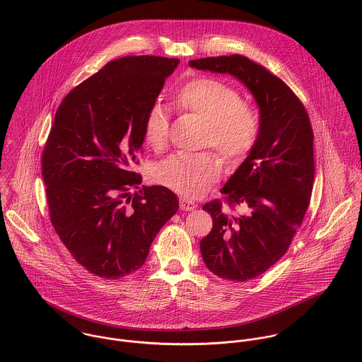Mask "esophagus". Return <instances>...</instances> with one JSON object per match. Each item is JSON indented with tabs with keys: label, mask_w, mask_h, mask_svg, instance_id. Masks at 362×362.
Masks as SVG:
<instances>
[{
	"label": "esophagus",
	"mask_w": 362,
	"mask_h": 362,
	"mask_svg": "<svg viewBox=\"0 0 362 362\" xmlns=\"http://www.w3.org/2000/svg\"><path fill=\"white\" fill-rule=\"evenodd\" d=\"M180 207H181V210H194V209H197V205L192 202V201H189V199H185V198H181L180 199Z\"/></svg>",
	"instance_id": "esophagus-1"
}]
</instances>
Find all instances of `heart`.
<instances>
[{
	"mask_svg": "<svg viewBox=\"0 0 362 362\" xmlns=\"http://www.w3.org/2000/svg\"><path fill=\"white\" fill-rule=\"evenodd\" d=\"M174 103L178 110L206 121L204 146H213L231 167L241 164L258 144L260 114L255 104L221 79L199 76L181 85ZM170 117L164 105L153 103L142 122L145 142L153 149L167 144ZM221 161L211 152L174 153L155 167L157 182L185 198L202 197L220 178Z\"/></svg>",
	"mask_w": 362,
	"mask_h": 362,
	"instance_id": "1",
	"label": "heart"
}]
</instances>
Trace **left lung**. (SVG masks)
Listing matches in <instances>:
<instances>
[{"instance_id": "8db88e82", "label": "left lung", "mask_w": 362, "mask_h": 362, "mask_svg": "<svg viewBox=\"0 0 362 362\" xmlns=\"http://www.w3.org/2000/svg\"><path fill=\"white\" fill-rule=\"evenodd\" d=\"M189 65L235 76L260 110L258 144L221 189L227 207L220 199L204 205L213 227L201 240L211 273L247 281L287 252L310 206L315 174L310 115L279 76L244 55L199 58Z\"/></svg>"}]
</instances>
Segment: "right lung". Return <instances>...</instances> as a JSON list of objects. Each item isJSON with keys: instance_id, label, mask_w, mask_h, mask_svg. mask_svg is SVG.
<instances>
[{"instance_id": "1", "label": "right lung", "mask_w": 362, "mask_h": 362, "mask_svg": "<svg viewBox=\"0 0 362 362\" xmlns=\"http://www.w3.org/2000/svg\"><path fill=\"white\" fill-rule=\"evenodd\" d=\"M180 59L110 61L61 102L42 153L50 221L88 272L115 280L138 270L178 210L174 192L139 187L142 122Z\"/></svg>"}]
</instances>
